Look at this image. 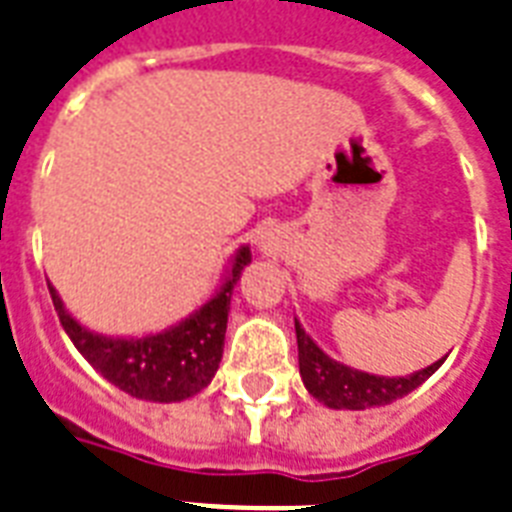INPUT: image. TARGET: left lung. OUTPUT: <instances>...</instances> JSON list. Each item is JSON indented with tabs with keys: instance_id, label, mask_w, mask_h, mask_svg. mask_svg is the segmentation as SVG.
I'll return each mask as SVG.
<instances>
[{
	"instance_id": "left-lung-1",
	"label": "left lung",
	"mask_w": 512,
	"mask_h": 512,
	"mask_svg": "<svg viewBox=\"0 0 512 512\" xmlns=\"http://www.w3.org/2000/svg\"><path fill=\"white\" fill-rule=\"evenodd\" d=\"M296 323V344H299V374L301 382L307 387L312 398H318L328 408H350V411H363L371 406H387L392 400L403 398L408 392H414L419 384L441 368L443 360H435L433 366L414 371L406 376H376L358 371L328 358L320 350L301 323Z\"/></svg>"
}]
</instances>
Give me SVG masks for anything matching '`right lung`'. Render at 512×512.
Here are the masks:
<instances>
[{
    "instance_id": "obj_1",
    "label": "right lung",
    "mask_w": 512,
    "mask_h": 512,
    "mask_svg": "<svg viewBox=\"0 0 512 512\" xmlns=\"http://www.w3.org/2000/svg\"><path fill=\"white\" fill-rule=\"evenodd\" d=\"M248 264H251V248L240 245L229 261L219 291L211 299L173 326L144 336H106L90 331L66 310L53 285L47 283V288L63 331L98 374L138 400L178 403L194 398L202 387L211 384L219 371L229 301Z\"/></svg>"
}]
</instances>
